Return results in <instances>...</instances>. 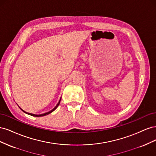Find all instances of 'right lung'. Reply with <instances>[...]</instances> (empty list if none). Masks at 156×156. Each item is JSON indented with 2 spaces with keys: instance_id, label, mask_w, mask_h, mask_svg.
<instances>
[{
  "instance_id": "add662e5",
  "label": "right lung",
  "mask_w": 156,
  "mask_h": 156,
  "mask_svg": "<svg viewBox=\"0 0 156 156\" xmlns=\"http://www.w3.org/2000/svg\"><path fill=\"white\" fill-rule=\"evenodd\" d=\"M60 100H61V98H60ZM60 100H59V101H58V104L57 105H56L55 107V108H53V109H52L51 111H49V112H45V113H44V114H41V115H34V114H32V113H29V112H25V111H23V109H21H21L23 111V112H25V113H27V114H28V115H31V116H37V117H39V116H45V115H49V114H50V113H51L52 112H53V111H54L55 109H56V108H57L58 107V106L59 105V104H60Z\"/></svg>"
}]
</instances>
